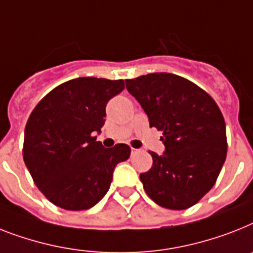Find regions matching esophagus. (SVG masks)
<instances>
[{
    "label": "esophagus",
    "mask_w": 253,
    "mask_h": 253,
    "mask_svg": "<svg viewBox=\"0 0 253 253\" xmlns=\"http://www.w3.org/2000/svg\"><path fill=\"white\" fill-rule=\"evenodd\" d=\"M139 151H140V149H135V148H132V151L131 152H132V153H137Z\"/></svg>",
    "instance_id": "esophagus-1"
}]
</instances>
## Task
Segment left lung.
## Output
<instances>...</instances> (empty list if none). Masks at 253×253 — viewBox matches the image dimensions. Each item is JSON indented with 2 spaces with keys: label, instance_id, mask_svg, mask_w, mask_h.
<instances>
[{
  "label": "left lung",
  "instance_id": "8db88e82",
  "mask_svg": "<svg viewBox=\"0 0 253 253\" xmlns=\"http://www.w3.org/2000/svg\"><path fill=\"white\" fill-rule=\"evenodd\" d=\"M126 88L164 135V155L149 152L153 165L140 174L145 192L162 208H190L214 186L226 160L222 113L204 89L174 74L127 79Z\"/></svg>",
  "mask_w": 253,
  "mask_h": 253
}]
</instances>
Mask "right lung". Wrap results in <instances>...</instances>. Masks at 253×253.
<instances>
[{
	"label": "right lung",
	"instance_id": "add662e5",
	"mask_svg": "<svg viewBox=\"0 0 253 253\" xmlns=\"http://www.w3.org/2000/svg\"><path fill=\"white\" fill-rule=\"evenodd\" d=\"M125 82L78 78L49 92L31 113L24 130L23 160L35 184L66 211L92 208L108 192L118 162L131 148H104L96 141L108 101Z\"/></svg>",
	"mask_w": 253,
	"mask_h": 253
}]
</instances>
